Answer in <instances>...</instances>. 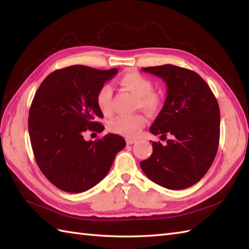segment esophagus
Returning a JSON list of instances; mask_svg holds the SVG:
<instances>
[{
	"instance_id": "1",
	"label": "esophagus",
	"mask_w": 249,
	"mask_h": 249,
	"mask_svg": "<svg viewBox=\"0 0 249 249\" xmlns=\"http://www.w3.org/2000/svg\"><path fill=\"white\" fill-rule=\"evenodd\" d=\"M136 141H137V139H135V138H126V143L127 144H133Z\"/></svg>"
}]
</instances>
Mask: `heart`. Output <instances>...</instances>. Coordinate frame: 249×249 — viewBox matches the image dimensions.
<instances>
[{
	"label": "heart",
	"mask_w": 249,
	"mask_h": 249,
	"mask_svg": "<svg viewBox=\"0 0 249 249\" xmlns=\"http://www.w3.org/2000/svg\"><path fill=\"white\" fill-rule=\"evenodd\" d=\"M120 84L137 96V106L149 113H155L161 108L162 99L154 92V83L150 78L138 71H128L120 78ZM96 105L105 114L112 111V89L109 84H103L96 94ZM145 116L141 113L119 115L109 124V129L115 134L135 137L145 125Z\"/></svg>",
	"instance_id": "heart-1"
}]
</instances>
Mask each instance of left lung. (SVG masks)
I'll list each match as a JSON object with an SVG mask.
<instances>
[{"instance_id":"left-lung-1","label":"left lung","mask_w":249,"mask_h":249,"mask_svg":"<svg viewBox=\"0 0 249 249\" xmlns=\"http://www.w3.org/2000/svg\"><path fill=\"white\" fill-rule=\"evenodd\" d=\"M163 79L167 98L150 131L167 144L152 142L153 153L140 167L153 182L168 189H184L208 172L218 150L220 112L216 97L197 72L176 65L143 67Z\"/></svg>"}]
</instances>
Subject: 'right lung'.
Masks as SVG:
<instances>
[{
  "mask_svg": "<svg viewBox=\"0 0 249 249\" xmlns=\"http://www.w3.org/2000/svg\"><path fill=\"white\" fill-rule=\"evenodd\" d=\"M118 68L99 71L72 65L54 71L41 82L29 112V134L35 160L49 181L67 193H83L107 176L126 143L108 134L86 141L87 130H104L96 94Z\"/></svg>",
  "mask_w": 249,
  "mask_h": 249,
  "instance_id": "obj_1",
  "label": "right lung"
}]
</instances>
